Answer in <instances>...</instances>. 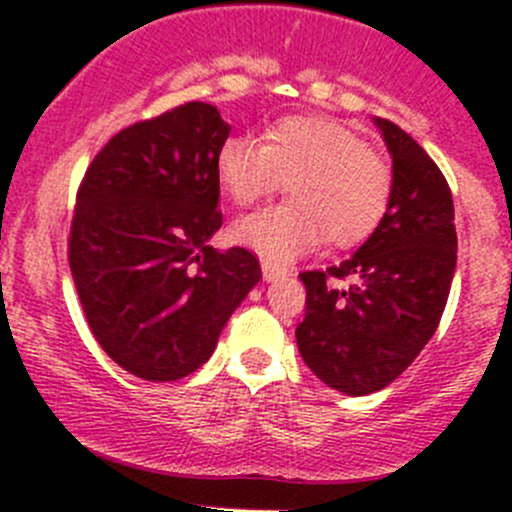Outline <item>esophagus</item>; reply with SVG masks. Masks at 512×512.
<instances>
[{
    "label": "esophagus",
    "instance_id": "34e87169",
    "mask_svg": "<svg viewBox=\"0 0 512 512\" xmlns=\"http://www.w3.org/2000/svg\"><path fill=\"white\" fill-rule=\"evenodd\" d=\"M262 277H265L267 282H275L280 280V277H285V270L275 267L272 262H262Z\"/></svg>",
    "mask_w": 512,
    "mask_h": 512
}]
</instances>
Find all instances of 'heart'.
I'll list each match as a JSON object with an SVG mask.
<instances>
[{
	"mask_svg": "<svg viewBox=\"0 0 512 512\" xmlns=\"http://www.w3.org/2000/svg\"><path fill=\"white\" fill-rule=\"evenodd\" d=\"M218 178L232 203L252 205L289 185V205L237 220L232 237L272 265L312 250L324 235L332 245L366 240L391 200V168L339 121L292 116L267 131L265 143L227 138L218 153Z\"/></svg>",
	"mask_w": 512,
	"mask_h": 512,
	"instance_id": "obj_1",
	"label": "heart"
}]
</instances>
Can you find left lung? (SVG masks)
<instances>
[{"label":"left lung","mask_w":512,"mask_h":512,"mask_svg":"<svg viewBox=\"0 0 512 512\" xmlns=\"http://www.w3.org/2000/svg\"><path fill=\"white\" fill-rule=\"evenodd\" d=\"M391 156V200L369 240L327 272H302L304 364L332 389L366 396L389 386L441 322L453 272L456 225L446 178L396 123L374 118ZM354 276L349 290L329 279Z\"/></svg>","instance_id":"left-lung-1"}]
</instances>
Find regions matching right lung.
Returning <instances> with one entry per match:
<instances>
[{
    "label": "right lung",
    "instance_id": "obj_1",
    "mask_svg": "<svg viewBox=\"0 0 512 512\" xmlns=\"http://www.w3.org/2000/svg\"><path fill=\"white\" fill-rule=\"evenodd\" d=\"M230 126L190 101L111 138L84 175L69 265L86 322L128 374L178 381L215 352L262 280L245 247L218 252V153Z\"/></svg>",
    "mask_w": 512,
    "mask_h": 512
}]
</instances>
